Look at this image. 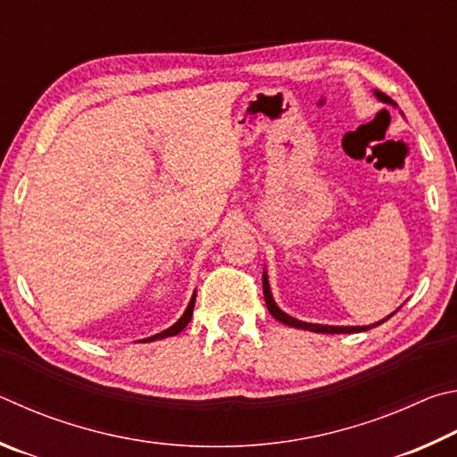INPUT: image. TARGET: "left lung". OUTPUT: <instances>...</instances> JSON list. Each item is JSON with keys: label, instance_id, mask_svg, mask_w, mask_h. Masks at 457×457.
I'll list each match as a JSON object with an SVG mask.
<instances>
[{"label": "left lung", "instance_id": "8db88e82", "mask_svg": "<svg viewBox=\"0 0 457 457\" xmlns=\"http://www.w3.org/2000/svg\"><path fill=\"white\" fill-rule=\"evenodd\" d=\"M375 98L381 100V102H386V104H394V100H391L389 96H386L383 92H378V90H375ZM394 106H395V104H394ZM262 293H265V303H267L269 313L273 315V317L277 319V321H281V323L289 325V327H295V329H305V331H313V333H361V331L371 329V327H378V325H381V323H386L387 319H389L391 315H394V313H391L389 317L381 319V321H378V323L363 325V327H335V325L305 323V321H299V319H295V317H291V315H287L285 311H281V309L277 307L273 295H270V287H269V277H267V273H262Z\"/></svg>", "mask_w": 457, "mask_h": 457}]
</instances>
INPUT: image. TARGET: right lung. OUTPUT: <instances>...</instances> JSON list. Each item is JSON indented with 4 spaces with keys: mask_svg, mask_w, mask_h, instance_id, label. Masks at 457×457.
I'll return each mask as SVG.
<instances>
[{
    "mask_svg": "<svg viewBox=\"0 0 457 457\" xmlns=\"http://www.w3.org/2000/svg\"><path fill=\"white\" fill-rule=\"evenodd\" d=\"M195 301H196V293L192 295V299H190V303H188V307H187V311H184V313H182V317L179 319V321H176L172 327H168L166 331L152 335V337H146V339H142V341H144V343H148V341H158V339H164V337H172V335H179V333L184 329V327H187V325L190 323V319H192V309H195Z\"/></svg>",
    "mask_w": 457,
    "mask_h": 457,
    "instance_id": "right-lung-1",
    "label": "right lung"
}]
</instances>
